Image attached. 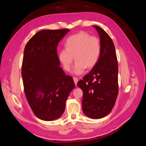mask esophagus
Wrapping results in <instances>:
<instances>
[{
  "label": "esophagus",
  "mask_w": 146,
  "mask_h": 146,
  "mask_svg": "<svg viewBox=\"0 0 146 146\" xmlns=\"http://www.w3.org/2000/svg\"><path fill=\"white\" fill-rule=\"evenodd\" d=\"M74 83H75V85H77V82H78V78H77V77H74Z\"/></svg>",
  "instance_id": "obj_1"
}]
</instances>
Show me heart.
<instances>
[{
	"instance_id": "b5f03b06",
	"label": "heart",
	"mask_w": 146,
	"mask_h": 146,
	"mask_svg": "<svg viewBox=\"0 0 146 146\" xmlns=\"http://www.w3.org/2000/svg\"><path fill=\"white\" fill-rule=\"evenodd\" d=\"M65 47L59 52L58 57L63 67L67 70L70 68L74 58L76 60L73 72L79 75L86 68H91L98 62L101 53L99 39L81 32L69 36Z\"/></svg>"
}]
</instances>
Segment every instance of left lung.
<instances>
[{
    "label": "left lung",
    "mask_w": 146,
    "mask_h": 146,
    "mask_svg": "<svg viewBox=\"0 0 146 146\" xmlns=\"http://www.w3.org/2000/svg\"><path fill=\"white\" fill-rule=\"evenodd\" d=\"M100 36L98 62L77 83L83 91L82 110L92 119L102 118L111 111L118 94V64L115 47L108 33L94 25Z\"/></svg>",
    "instance_id": "obj_1"
}]
</instances>
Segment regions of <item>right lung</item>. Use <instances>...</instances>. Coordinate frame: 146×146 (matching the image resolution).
I'll list each match as a JSON object with an SVG mask.
<instances>
[{
    "label": "right lung",
    "instance_id": "1",
    "mask_svg": "<svg viewBox=\"0 0 146 146\" xmlns=\"http://www.w3.org/2000/svg\"><path fill=\"white\" fill-rule=\"evenodd\" d=\"M69 29L43 30L26 44L22 77L26 99L35 115L43 121L59 118L75 87L72 77L60 67L57 46Z\"/></svg>",
    "mask_w": 146,
    "mask_h": 146
}]
</instances>
